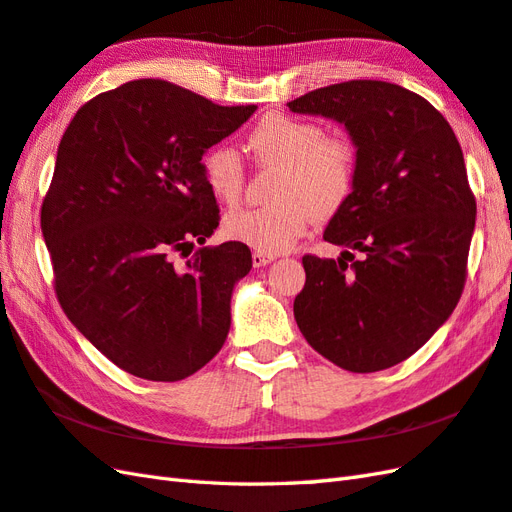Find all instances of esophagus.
Wrapping results in <instances>:
<instances>
[{"mask_svg": "<svg viewBox=\"0 0 512 512\" xmlns=\"http://www.w3.org/2000/svg\"><path fill=\"white\" fill-rule=\"evenodd\" d=\"M271 260H276V256H273V254H263V252H254L252 254L254 267H265V265L271 263Z\"/></svg>", "mask_w": 512, "mask_h": 512, "instance_id": "34e87169", "label": "esophagus"}]
</instances>
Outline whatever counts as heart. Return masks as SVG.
I'll return each mask as SVG.
<instances>
[{
    "mask_svg": "<svg viewBox=\"0 0 512 512\" xmlns=\"http://www.w3.org/2000/svg\"><path fill=\"white\" fill-rule=\"evenodd\" d=\"M254 156L280 167L276 204L232 210L223 219L228 239L263 254H282L306 236L315 215L326 219L350 202L358 178V152L347 136H323L319 123L271 112L249 134ZM208 191L223 204L243 195L245 167L232 145L210 147L202 158Z\"/></svg>",
    "mask_w": 512,
    "mask_h": 512,
    "instance_id": "b5f03b06",
    "label": "heart"
}]
</instances>
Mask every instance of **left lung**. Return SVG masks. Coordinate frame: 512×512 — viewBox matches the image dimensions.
<instances>
[{
    "mask_svg": "<svg viewBox=\"0 0 512 512\" xmlns=\"http://www.w3.org/2000/svg\"><path fill=\"white\" fill-rule=\"evenodd\" d=\"M286 106L343 123L358 152L354 193L323 232L345 249L302 258L295 321L341 369H389L443 326L465 289L476 199L463 149L428 99L391 82L330 84Z\"/></svg>",
    "mask_w": 512,
    "mask_h": 512,
    "instance_id": "left-lung-1",
    "label": "left lung"
}]
</instances>
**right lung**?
Here are the masks:
<instances>
[{"label": "right lung", "mask_w": 512, "mask_h": 512, "mask_svg": "<svg viewBox=\"0 0 512 512\" xmlns=\"http://www.w3.org/2000/svg\"><path fill=\"white\" fill-rule=\"evenodd\" d=\"M165 80H134L86 102L58 145L41 206L54 289L69 321L123 371L189 378L230 330L234 284L252 269L219 226L202 156L254 115Z\"/></svg>", "instance_id": "right-lung-1"}]
</instances>
